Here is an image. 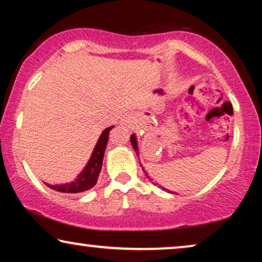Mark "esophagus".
Instances as JSON below:
<instances>
[{
  "instance_id": "34e87169",
  "label": "esophagus",
  "mask_w": 262,
  "mask_h": 262,
  "mask_svg": "<svg viewBox=\"0 0 262 262\" xmlns=\"http://www.w3.org/2000/svg\"><path fill=\"white\" fill-rule=\"evenodd\" d=\"M135 121H136V116L134 113H126L124 114L123 118H121L120 120V124L123 125V126L127 127V128H132L135 125Z\"/></svg>"
}]
</instances>
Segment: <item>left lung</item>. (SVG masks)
Listing matches in <instances>:
<instances>
[{
    "label": "left lung",
    "instance_id": "1",
    "mask_svg": "<svg viewBox=\"0 0 262 262\" xmlns=\"http://www.w3.org/2000/svg\"><path fill=\"white\" fill-rule=\"evenodd\" d=\"M131 144H132V148L135 149L136 154H137V155H139V151H138V145H137V138H136V135H132V136H131ZM141 166H142V164H141ZM143 171H144L146 177H148V173H146V171L144 170V168H143ZM148 178H149V177H148ZM149 179H150V178H149Z\"/></svg>",
    "mask_w": 262,
    "mask_h": 262
}]
</instances>
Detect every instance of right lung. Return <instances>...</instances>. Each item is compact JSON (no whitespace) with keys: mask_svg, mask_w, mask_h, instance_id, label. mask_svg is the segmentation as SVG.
I'll return each mask as SVG.
<instances>
[{"mask_svg":"<svg viewBox=\"0 0 262 262\" xmlns=\"http://www.w3.org/2000/svg\"><path fill=\"white\" fill-rule=\"evenodd\" d=\"M114 126L107 127L106 130L102 131V134L100 135L96 143L94 150H93L91 159H89L88 163L85 164L83 170L77 175V178L74 181L68 182V184L63 185H49L50 188L55 189L57 192L62 193H80L88 191V189L93 188L98 181L99 174L101 171L102 167V160H103V154H105L107 142H108V136L110 131L112 130Z\"/></svg>","mask_w":262,"mask_h":262,"instance_id":"add662e5","label":"right lung"}]
</instances>
